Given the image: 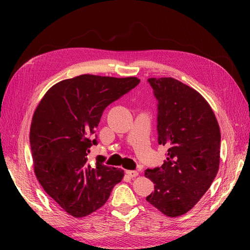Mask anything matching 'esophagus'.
I'll use <instances>...</instances> for the list:
<instances>
[{
	"label": "esophagus",
	"instance_id": "esophagus-1",
	"mask_svg": "<svg viewBox=\"0 0 250 250\" xmlns=\"http://www.w3.org/2000/svg\"><path fill=\"white\" fill-rule=\"evenodd\" d=\"M126 174L129 177H131V178H133V177H137L138 175H139V173L137 172V171H133V170H127L126 171Z\"/></svg>",
	"mask_w": 250,
	"mask_h": 250
}]
</instances>
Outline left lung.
<instances>
[{
    "label": "left lung",
    "instance_id": "1",
    "mask_svg": "<svg viewBox=\"0 0 250 250\" xmlns=\"http://www.w3.org/2000/svg\"><path fill=\"white\" fill-rule=\"evenodd\" d=\"M157 100V142L168 148L162 167L147 169L154 184L146 200L168 217L186 214L208 190L220 163L221 134L206 99L176 79L149 78Z\"/></svg>",
    "mask_w": 250,
    "mask_h": 250
}]
</instances>
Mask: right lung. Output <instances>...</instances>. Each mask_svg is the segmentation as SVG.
<instances>
[{"instance_id": "obj_1", "label": "right lung", "mask_w": 250, "mask_h": 250, "mask_svg": "<svg viewBox=\"0 0 250 250\" xmlns=\"http://www.w3.org/2000/svg\"><path fill=\"white\" fill-rule=\"evenodd\" d=\"M139 83L135 77L80 75L56 83L37 105L30 128L35 175L75 218L100 208L123 179V170L105 166L100 155L89 164L87 154L98 144L93 135L104 109Z\"/></svg>"}]
</instances>
